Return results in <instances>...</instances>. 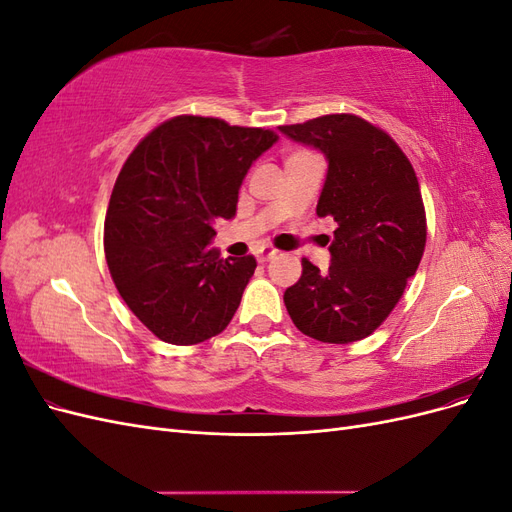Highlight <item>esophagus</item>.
<instances>
[{"mask_svg":"<svg viewBox=\"0 0 512 512\" xmlns=\"http://www.w3.org/2000/svg\"><path fill=\"white\" fill-rule=\"evenodd\" d=\"M273 256H277V250L275 247H271V245H262V250H260V262H265V260H271Z\"/></svg>","mask_w":512,"mask_h":512,"instance_id":"esophagus-1","label":"esophagus"}]
</instances>
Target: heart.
I'll return each instance as SVG.
<instances>
[{
  "label": "heart",
  "instance_id": "b5f03b06",
  "mask_svg": "<svg viewBox=\"0 0 512 512\" xmlns=\"http://www.w3.org/2000/svg\"><path fill=\"white\" fill-rule=\"evenodd\" d=\"M294 153H299V151H294Z\"/></svg>",
  "mask_w": 512,
  "mask_h": 512
}]
</instances>
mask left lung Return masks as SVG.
<instances>
[{
	"mask_svg": "<svg viewBox=\"0 0 512 512\" xmlns=\"http://www.w3.org/2000/svg\"><path fill=\"white\" fill-rule=\"evenodd\" d=\"M280 132L327 156L316 213L337 222L329 269L303 258L299 282L284 292L286 309L307 337L356 342L389 318L423 258L427 218L416 173L389 134L350 113Z\"/></svg>",
	"mask_w": 512,
	"mask_h": 512,
	"instance_id": "obj_1",
	"label": "left lung"
}]
</instances>
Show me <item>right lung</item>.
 Returning <instances> with one entry per match:
<instances>
[{"instance_id":"obj_1","label":"right lung","mask_w":512,"mask_h":512,"mask_svg":"<svg viewBox=\"0 0 512 512\" xmlns=\"http://www.w3.org/2000/svg\"><path fill=\"white\" fill-rule=\"evenodd\" d=\"M273 130L179 115L134 147L104 220V254L132 314L166 344L222 333L256 269L254 256L220 258L213 222L237 211L243 177Z\"/></svg>"}]
</instances>
